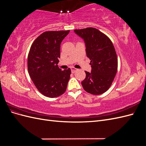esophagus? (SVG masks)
I'll list each match as a JSON object with an SVG mask.
<instances>
[{
    "instance_id": "34e87169",
    "label": "esophagus",
    "mask_w": 146,
    "mask_h": 146,
    "mask_svg": "<svg viewBox=\"0 0 146 146\" xmlns=\"http://www.w3.org/2000/svg\"><path fill=\"white\" fill-rule=\"evenodd\" d=\"M77 69L76 68H75L74 67L71 68V72H72V73H75V72H76V71H77Z\"/></svg>"
}]
</instances>
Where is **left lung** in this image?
<instances>
[{
  "mask_svg": "<svg viewBox=\"0 0 146 146\" xmlns=\"http://www.w3.org/2000/svg\"><path fill=\"white\" fill-rule=\"evenodd\" d=\"M85 42L86 55L91 60V72L85 71L86 78L82 85L88 93L99 95L107 91L117 70V57L111 41L95 28L74 30Z\"/></svg>",
  "mask_w": 146,
  "mask_h": 146,
  "instance_id": "1",
  "label": "left lung"
}]
</instances>
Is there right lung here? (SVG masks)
Here are the masks:
<instances>
[{"instance_id":"right-lung-1","label":"right lung","mask_w":146,"mask_h":146,"mask_svg":"<svg viewBox=\"0 0 146 146\" xmlns=\"http://www.w3.org/2000/svg\"><path fill=\"white\" fill-rule=\"evenodd\" d=\"M69 30L47 31L41 34L30 47L27 68L38 90L48 98L62 95L66 90L71 70L58 68L60 45Z\"/></svg>"}]
</instances>
